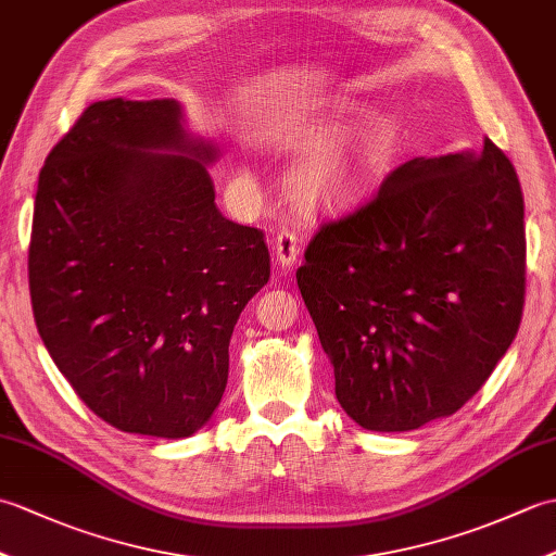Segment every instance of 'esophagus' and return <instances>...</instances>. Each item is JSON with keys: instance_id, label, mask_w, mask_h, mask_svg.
<instances>
[{"instance_id": "34e87169", "label": "esophagus", "mask_w": 556, "mask_h": 556, "mask_svg": "<svg viewBox=\"0 0 556 556\" xmlns=\"http://www.w3.org/2000/svg\"><path fill=\"white\" fill-rule=\"evenodd\" d=\"M301 253V245H299V236L296 231H289V229H281L275 236V255H277V263L281 267H291L296 263V257Z\"/></svg>"}]
</instances>
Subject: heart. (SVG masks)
<instances>
[{
    "instance_id": "heart-1",
    "label": "heart",
    "mask_w": 556,
    "mask_h": 556,
    "mask_svg": "<svg viewBox=\"0 0 556 556\" xmlns=\"http://www.w3.org/2000/svg\"><path fill=\"white\" fill-rule=\"evenodd\" d=\"M332 136L317 138V148L327 146ZM399 140V128L389 119H377L349 148L327 150L315 155L299 172V195L308 205L334 207L365 195L384 174Z\"/></svg>"
}]
</instances>
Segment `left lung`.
<instances>
[{"mask_svg":"<svg viewBox=\"0 0 556 556\" xmlns=\"http://www.w3.org/2000/svg\"><path fill=\"white\" fill-rule=\"evenodd\" d=\"M361 428L452 416L511 346L526 301L523 193L511 160L416 157L346 215L325 219L296 271Z\"/></svg>","mask_w":556,"mask_h":556,"instance_id":"obj_1","label":"left lung"}]
</instances>
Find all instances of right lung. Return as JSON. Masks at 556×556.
I'll return each instance as SVG.
<instances>
[{
    "mask_svg": "<svg viewBox=\"0 0 556 556\" xmlns=\"http://www.w3.org/2000/svg\"><path fill=\"white\" fill-rule=\"evenodd\" d=\"M212 157L186 138L179 102L116 98L92 102L40 169L35 325L83 404L122 432L203 428L227 387L233 325L269 279L265 233L215 205Z\"/></svg>",
    "mask_w": 556,
    "mask_h": 556,
    "instance_id": "obj_1",
    "label": "right lung"
}]
</instances>
